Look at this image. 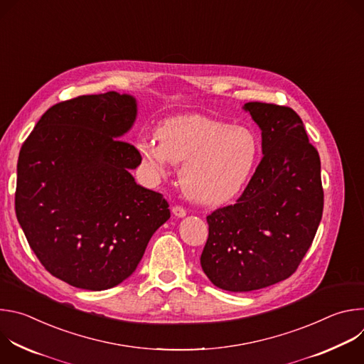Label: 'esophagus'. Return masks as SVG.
I'll return each instance as SVG.
<instances>
[{"label": "esophagus", "mask_w": 364, "mask_h": 364, "mask_svg": "<svg viewBox=\"0 0 364 364\" xmlns=\"http://www.w3.org/2000/svg\"><path fill=\"white\" fill-rule=\"evenodd\" d=\"M171 212H173V215H174L176 218H178V219H181V218H184V216L187 215V212L183 209V207H180V205H174Z\"/></svg>", "instance_id": "esophagus-1"}]
</instances>
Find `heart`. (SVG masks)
I'll return each instance as SVG.
<instances>
[{"mask_svg":"<svg viewBox=\"0 0 364 364\" xmlns=\"http://www.w3.org/2000/svg\"><path fill=\"white\" fill-rule=\"evenodd\" d=\"M138 149L155 176L181 164L184 194L204 205L232 200L249 180L257 160V138L246 127L228 125L203 115L167 119L157 138L142 139Z\"/></svg>","mask_w":364,"mask_h":364,"instance_id":"1","label":"heart"}]
</instances>
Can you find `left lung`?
I'll use <instances>...</instances> for the list:
<instances>
[{"instance_id": "left-lung-1", "label": "left lung", "mask_w": 364, "mask_h": 364, "mask_svg": "<svg viewBox=\"0 0 364 364\" xmlns=\"http://www.w3.org/2000/svg\"><path fill=\"white\" fill-rule=\"evenodd\" d=\"M262 131V154L236 204L207 216L200 264L213 285L230 292L267 288L289 278L314 240L323 216L321 163L291 108L242 107Z\"/></svg>"}]
</instances>
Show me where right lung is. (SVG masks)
<instances>
[{"label": "right lung", "instance_id": "add662e5", "mask_svg": "<svg viewBox=\"0 0 364 364\" xmlns=\"http://www.w3.org/2000/svg\"><path fill=\"white\" fill-rule=\"evenodd\" d=\"M129 93L86 95L51 107L21 146L16 215L41 265L72 287L103 291L128 279L170 219L160 193L135 183L136 121Z\"/></svg>", "mask_w": 364, "mask_h": 364}]
</instances>
